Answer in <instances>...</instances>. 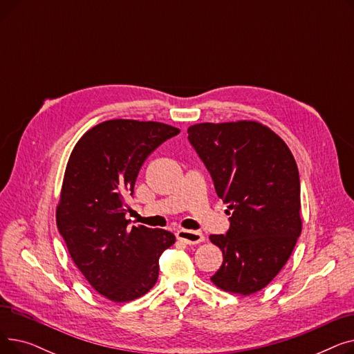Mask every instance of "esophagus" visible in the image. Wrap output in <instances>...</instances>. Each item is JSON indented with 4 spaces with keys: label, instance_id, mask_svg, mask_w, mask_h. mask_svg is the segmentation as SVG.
Returning a JSON list of instances; mask_svg holds the SVG:
<instances>
[{
    "label": "esophagus",
    "instance_id": "obj_1",
    "mask_svg": "<svg viewBox=\"0 0 354 354\" xmlns=\"http://www.w3.org/2000/svg\"><path fill=\"white\" fill-rule=\"evenodd\" d=\"M176 238L187 245H196L205 241V236L202 235L199 231H187V230H179L176 232Z\"/></svg>",
    "mask_w": 354,
    "mask_h": 354
}]
</instances>
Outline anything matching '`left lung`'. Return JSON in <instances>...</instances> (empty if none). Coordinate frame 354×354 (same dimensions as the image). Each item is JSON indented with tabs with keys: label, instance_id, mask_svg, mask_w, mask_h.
<instances>
[{
	"label": "left lung",
	"instance_id": "left-lung-1",
	"mask_svg": "<svg viewBox=\"0 0 354 354\" xmlns=\"http://www.w3.org/2000/svg\"><path fill=\"white\" fill-rule=\"evenodd\" d=\"M188 140L231 215L227 234L209 236L224 255L211 281L234 294L263 290L286 266L301 234L294 156L271 129L251 120L194 124Z\"/></svg>",
	"mask_w": 354,
	"mask_h": 354
}]
</instances>
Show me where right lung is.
<instances>
[{
  "label": "right lung",
  "mask_w": 354,
  "mask_h": 354,
  "mask_svg": "<svg viewBox=\"0 0 354 354\" xmlns=\"http://www.w3.org/2000/svg\"><path fill=\"white\" fill-rule=\"evenodd\" d=\"M179 129L159 122L106 120L70 155L55 219L71 259L106 299L124 303L151 290L159 257L175 244L165 230L130 228L124 198L133 195L146 158Z\"/></svg>",
  "instance_id": "1"
}]
</instances>
